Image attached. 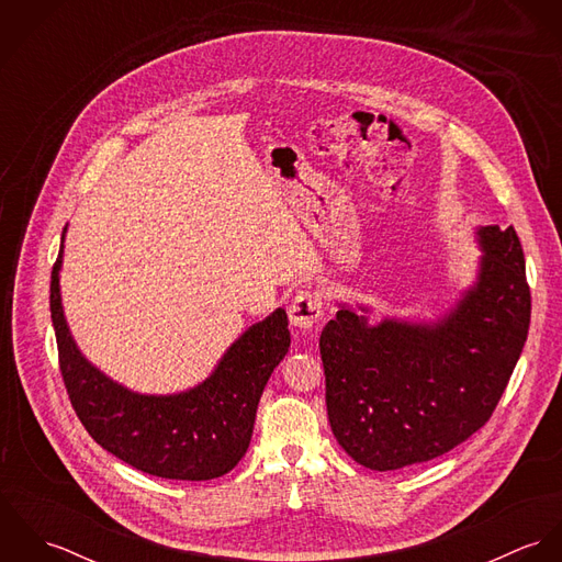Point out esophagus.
I'll return each instance as SVG.
<instances>
[{
  "mask_svg": "<svg viewBox=\"0 0 562 562\" xmlns=\"http://www.w3.org/2000/svg\"><path fill=\"white\" fill-rule=\"evenodd\" d=\"M322 294L303 290L292 299V305L288 310L290 324L299 328H314L322 321Z\"/></svg>",
  "mask_w": 562,
  "mask_h": 562,
  "instance_id": "34e87169",
  "label": "esophagus"
}]
</instances>
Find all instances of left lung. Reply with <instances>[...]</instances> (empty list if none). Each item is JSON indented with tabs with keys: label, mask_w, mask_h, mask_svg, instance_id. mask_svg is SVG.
Returning a JSON list of instances; mask_svg holds the SVG:
<instances>
[{
	"label": "left lung",
	"mask_w": 562,
	"mask_h": 562,
	"mask_svg": "<svg viewBox=\"0 0 562 562\" xmlns=\"http://www.w3.org/2000/svg\"><path fill=\"white\" fill-rule=\"evenodd\" d=\"M476 281L443 316L381 318L339 303L321 335L326 411L359 465L390 472L437 459L481 430L530 326L526 261L513 227H479Z\"/></svg>",
	"instance_id": "1"
}]
</instances>
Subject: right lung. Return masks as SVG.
Instances as JSON below:
<instances>
[{
    "mask_svg": "<svg viewBox=\"0 0 562 562\" xmlns=\"http://www.w3.org/2000/svg\"><path fill=\"white\" fill-rule=\"evenodd\" d=\"M65 234L52 272V322L60 372L88 435L127 465L170 481H212L232 472L250 443L257 404L290 348L285 310L248 326L212 374L179 394H138L81 355L63 310Z\"/></svg>",
    "mask_w": 562,
    "mask_h": 562,
    "instance_id": "1",
    "label": "right lung"
}]
</instances>
